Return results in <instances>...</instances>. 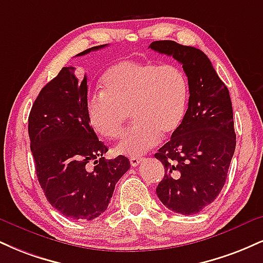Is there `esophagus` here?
<instances>
[{"label":"esophagus","instance_id":"obj_1","mask_svg":"<svg viewBox=\"0 0 263 263\" xmlns=\"http://www.w3.org/2000/svg\"><path fill=\"white\" fill-rule=\"evenodd\" d=\"M142 160H143V158H131V159H129V163H131L132 166H137L140 165Z\"/></svg>","mask_w":263,"mask_h":263}]
</instances>
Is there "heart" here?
<instances>
[{
    "label": "heart",
    "mask_w": 263,
    "mask_h": 263,
    "mask_svg": "<svg viewBox=\"0 0 263 263\" xmlns=\"http://www.w3.org/2000/svg\"><path fill=\"white\" fill-rule=\"evenodd\" d=\"M103 91L87 100L90 127L105 140L123 132L129 112L135 125L115 151L137 158L172 136L182 125L189 105L186 74L175 65L122 61L110 67L101 81Z\"/></svg>",
    "instance_id": "b5f03b06"
}]
</instances>
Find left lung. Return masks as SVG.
Masks as SVG:
<instances>
[{
    "instance_id": "1",
    "label": "left lung",
    "mask_w": 263,
    "mask_h": 263,
    "mask_svg": "<svg viewBox=\"0 0 263 263\" xmlns=\"http://www.w3.org/2000/svg\"><path fill=\"white\" fill-rule=\"evenodd\" d=\"M149 47L173 56L187 76L185 119L154 157L165 169L157 186L159 200L170 211L191 216L216 200L226 183L236 144L232 100L201 50L172 40L153 41Z\"/></svg>"
}]
</instances>
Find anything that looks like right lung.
<instances>
[{"label":"right lung","instance_id":"1","mask_svg":"<svg viewBox=\"0 0 263 263\" xmlns=\"http://www.w3.org/2000/svg\"><path fill=\"white\" fill-rule=\"evenodd\" d=\"M105 46L90 47L77 56ZM87 94V76L81 81L74 67H63L40 90L28 119L41 189L55 210L77 220L104 213L115 185L131 166L123 156L109 160L103 157L107 147L88 121Z\"/></svg>","mask_w":263,"mask_h":263}]
</instances>
